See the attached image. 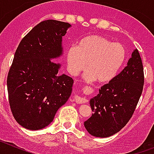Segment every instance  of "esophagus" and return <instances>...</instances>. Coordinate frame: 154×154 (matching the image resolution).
<instances>
[{"instance_id": "esophagus-1", "label": "esophagus", "mask_w": 154, "mask_h": 154, "mask_svg": "<svg viewBox=\"0 0 154 154\" xmlns=\"http://www.w3.org/2000/svg\"><path fill=\"white\" fill-rule=\"evenodd\" d=\"M75 102L78 104H82V103H85L87 102V99L85 98H82L79 96H74Z\"/></svg>"}]
</instances>
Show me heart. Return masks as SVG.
Wrapping results in <instances>:
<instances>
[{"label":"heart","instance_id":"1","mask_svg":"<svg viewBox=\"0 0 154 154\" xmlns=\"http://www.w3.org/2000/svg\"><path fill=\"white\" fill-rule=\"evenodd\" d=\"M126 58L123 45L113 43L100 35H89L71 46L67 51L68 70L77 75L87 67L84 79L106 83L116 76Z\"/></svg>","mask_w":154,"mask_h":154}]
</instances>
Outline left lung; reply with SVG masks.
<instances>
[{"label": "left lung", "mask_w": 154, "mask_h": 154, "mask_svg": "<svg viewBox=\"0 0 154 154\" xmlns=\"http://www.w3.org/2000/svg\"><path fill=\"white\" fill-rule=\"evenodd\" d=\"M144 83L143 68L138 50L132 53L127 65L90 99L93 113L84 122L92 136L109 137L124 127L132 117Z\"/></svg>", "instance_id": "8db88e82"}]
</instances>
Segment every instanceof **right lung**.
<instances>
[{
	"label": "right lung",
	"mask_w": 154,
	"mask_h": 154,
	"mask_svg": "<svg viewBox=\"0 0 154 154\" xmlns=\"http://www.w3.org/2000/svg\"><path fill=\"white\" fill-rule=\"evenodd\" d=\"M71 24L46 20L23 38L14 54L7 79L12 114L30 130L43 129L70 97L73 79L58 74L61 65L53 58L63 53L62 37Z\"/></svg>",
	"instance_id": "obj_1"
}]
</instances>
